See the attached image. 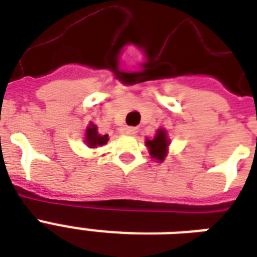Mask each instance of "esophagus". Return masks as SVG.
<instances>
[{
  "label": "esophagus",
  "mask_w": 257,
  "mask_h": 257,
  "mask_svg": "<svg viewBox=\"0 0 257 257\" xmlns=\"http://www.w3.org/2000/svg\"><path fill=\"white\" fill-rule=\"evenodd\" d=\"M122 132L125 135H136L138 134V129L134 128V126H126V128L122 129Z\"/></svg>",
  "instance_id": "esophagus-1"
}]
</instances>
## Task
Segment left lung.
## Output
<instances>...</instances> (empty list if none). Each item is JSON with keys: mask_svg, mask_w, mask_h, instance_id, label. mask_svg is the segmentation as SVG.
Returning <instances> with one entry per match:
<instances>
[{"mask_svg": "<svg viewBox=\"0 0 257 257\" xmlns=\"http://www.w3.org/2000/svg\"><path fill=\"white\" fill-rule=\"evenodd\" d=\"M146 146L149 147L151 158H154L158 162L164 161L168 154V146H169L167 131L165 129H158L157 135L153 139H146Z\"/></svg>", "mask_w": 257, "mask_h": 257, "instance_id": "1", "label": "left lung"}]
</instances>
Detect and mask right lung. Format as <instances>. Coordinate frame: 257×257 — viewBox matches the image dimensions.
I'll return each instance as SVG.
<instances>
[{
  "label": "right lung",
  "instance_id": "obj_1",
  "mask_svg": "<svg viewBox=\"0 0 257 257\" xmlns=\"http://www.w3.org/2000/svg\"><path fill=\"white\" fill-rule=\"evenodd\" d=\"M108 140V135H100L97 132V128L93 123H89L85 132V143L90 149H95L97 146H104Z\"/></svg>",
  "mask_w": 257,
  "mask_h": 257
}]
</instances>
